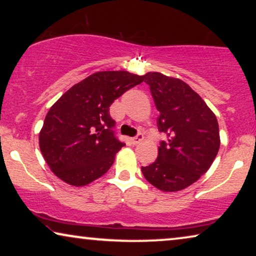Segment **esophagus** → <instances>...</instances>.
<instances>
[{"instance_id":"34e87169","label":"esophagus","mask_w":256,"mask_h":256,"mask_svg":"<svg viewBox=\"0 0 256 256\" xmlns=\"http://www.w3.org/2000/svg\"><path fill=\"white\" fill-rule=\"evenodd\" d=\"M143 140V134H141V132H138V135L135 136V138H132L130 141L132 144H138V143H140Z\"/></svg>"}]
</instances>
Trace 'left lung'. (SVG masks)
<instances>
[{"instance_id":"8db88e82","label":"left lung","mask_w":256,"mask_h":256,"mask_svg":"<svg viewBox=\"0 0 256 256\" xmlns=\"http://www.w3.org/2000/svg\"><path fill=\"white\" fill-rule=\"evenodd\" d=\"M160 116L158 156L142 174L154 186L174 192L190 186L210 169L220 146L219 126L205 101L183 80L158 72L144 76Z\"/></svg>"}]
</instances>
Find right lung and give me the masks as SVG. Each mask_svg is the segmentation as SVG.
<instances>
[{
	"label": "right lung",
	"instance_id": "1",
	"mask_svg": "<svg viewBox=\"0 0 256 256\" xmlns=\"http://www.w3.org/2000/svg\"><path fill=\"white\" fill-rule=\"evenodd\" d=\"M143 80L127 71L96 72L59 98L40 132V152L56 176L84 186L110 170L124 146L115 135L110 107Z\"/></svg>",
	"mask_w": 256,
	"mask_h": 256
}]
</instances>
